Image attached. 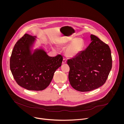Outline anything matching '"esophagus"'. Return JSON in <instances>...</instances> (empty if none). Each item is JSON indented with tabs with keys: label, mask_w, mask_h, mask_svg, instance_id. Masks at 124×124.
Here are the masks:
<instances>
[{
	"label": "esophagus",
	"mask_w": 124,
	"mask_h": 124,
	"mask_svg": "<svg viewBox=\"0 0 124 124\" xmlns=\"http://www.w3.org/2000/svg\"><path fill=\"white\" fill-rule=\"evenodd\" d=\"M66 59H65V58H63V60H62V63L64 64V63H66Z\"/></svg>",
	"instance_id": "obj_1"
}]
</instances>
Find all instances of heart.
<instances>
[{
  "mask_svg": "<svg viewBox=\"0 0 124 124\" xmlns=\"http://www.w3.org/2000/svg\"><path fill=\"white\" fill-rule=\"evenodd\" d=\"M61 45L63 47L68 46L65 51L66 55L68 57H74L79 53L83 46V41L80 39H73L68 42H66Z\"/></svg>",
  "mask_w": 124,
  "mask_h": 124,
  "instance_id": "heart-1",
  "label": "heart"
}]
</instances>
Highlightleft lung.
I'll return each instance as SVG.
<instances>
[{
    "mask_svg": "<svg viewBox=\"0 0 124 124\" xmlns=\"http://www.w3.org/2000/svg\"><path fill=\"white\" fill-rule=\"evenodd\" d=\"M85 50L69 59V80L71 86L80 92H89L102 86L112 66L109 46L96 36Z\"/></svg>",
    "mask_w": 124,
    "mask_h": 124,
    "instance_id": "1",
    "label": "left lung"
}]
</instances>
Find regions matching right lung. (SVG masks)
I'll use <instances>...</instances> for the list:
<instances>
[{"mask_svg": "<svg viewBox=\"0 0 124 124\" xmlns=\"http://www.w3.org/2000/svg\"><path fill=\"white\" fill-rule=\"evenodd\" d=\"M27 33L15 44L10 59V68L18 85L28 90L41 91L51 83L55 71L60 66L63 56L50 57L42 50L31 55L30 46L34 40Z\"/></svg>", "mask_w": 124, "mask_h": 124, "instance_id": "1", "label": "right lung"}]
</instances>
